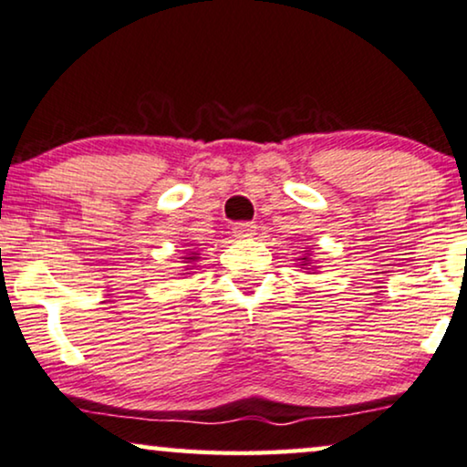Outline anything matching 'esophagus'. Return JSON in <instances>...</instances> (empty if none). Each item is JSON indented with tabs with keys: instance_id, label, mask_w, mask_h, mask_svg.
Returning a JSON list of instances; mask_svg holds the SVG:
<instances>
[{
	"instance_id": "obj_1",
	"label": "esophagus",
	"mask_w": 467,
	"mask_h": 467,
	"mask_svg": "<svg viewBox=\"0 0 467 467\" xmlns=\"http://www.w3.org/2000/svg\"><path fill=\"white\" fill-rule=\"evenodd\" d=\"M233 234L236 239H249V236L255 234V224H252V222H236L233 226Z\"/></svg>"
}]
</instances>
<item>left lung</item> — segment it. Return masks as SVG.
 Returning a JSON list of instances; mask_svg holds the SVG:
<instances>
[{
  "label": "left lung",
  "mask_w": 467,
  "mask_h": 467,
  "mask_svg": "<svg viewBox=\"0 0 467 467\" xmlns=\"http://www.w3.org/2000/svg\"><path fill=\"white\" fill-rule=\"evenodd\" d=\"M302 260H305V262H306V258H302Z\"/></svg>",
  "instance_id": "obj_1"
}]
</instances>
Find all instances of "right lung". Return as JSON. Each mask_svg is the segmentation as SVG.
Listing matches in <instances>:
<instances>
[{
  "label": "right lung",
  "instance_id": "1",
  "mask_svg": "<svg viewBox=\"0 0 467 467\" xmlns=\"http://www.w3.org/2000/svg\"><path fill=\"white\" fill-rule=\"evenodd\" d=\"M183 260H186V262H194V260H199V258H196V254H192V255H186V258H183Z\"/></svg>",
  "mask_w": 467,
  "mask_h": 467
}]
</instances>
